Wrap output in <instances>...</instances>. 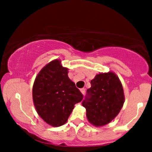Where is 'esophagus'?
<instances>
[{
  "mask_svg": "<svg viewBox=\"0 0 152 152\" xmlns=\"http://www.w3.org/2000/svg\"><path fill=\"white\" fill-rule=\"evenodd\" d=\"M80 91L81 93L82 94H84V93H85V89H84V88H81L80 90Z\"/></svg>",
  "mask_w": 152,
  "mask_h": 152,
  "instance_id": "1",
  "label": "esophagus"
}]
</instances>
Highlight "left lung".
Wrapping results in <instances>:
<instances>
[{
    "label": "left lung",
    "mask_w": 152,
    "mask_h": 152,
    "mask_svg": "<svg viewBox=\"0 0 152 152\" xmlns=\"http://www.w3.org/2000/svg\"><path fill=\"white\" fill-rule=\"evenodd\" d=\"M82 102L87 119L95 127H102L115 119L122 109L125 95L117 74L109 72L95 76Z\"/></svg>",
    "instance_id": "left-lung-1"
}]
</instances>
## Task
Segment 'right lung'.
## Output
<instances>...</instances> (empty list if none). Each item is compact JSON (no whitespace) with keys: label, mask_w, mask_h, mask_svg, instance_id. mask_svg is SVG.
<instances>
[{"label":"right lung","mask_w":152,"mask_h":152,"mask_svg":"<svg viewBox=\"0 0 152 152\" xmlns=\"http://www.w3.org/2000/svg\"><path fill=\"white\" fill-rule=\"evenodd\" d=\"M68 68L60 60H52L36 76L33 86V101L37 114L52 127L66 123L83 95L69 78Z\"/></svg>","instance_id":"1"}]
</instances>
